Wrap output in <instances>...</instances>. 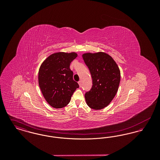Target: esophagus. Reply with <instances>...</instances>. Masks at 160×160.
<instances>
[{"mask_svg":"<svg viewBox=\"0 0 160 160\" xmlns=\"http://www.w3.org/2000/svg\"><path fill=\"white\" fill-rule=\"evenodd\" d=\"M78 83L79 84V86H80V87L82 86V81H79V82H78Z\"/></svg>","mask_w":160,"mask_h":160,"instance_id":"34e87169","label":"esophagus"}]
</instances>
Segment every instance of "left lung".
<instances>
[{"label": "left lung", "instance_id": "8db88e82", "mask_svg": "<svg viewBox=\"0 0 160 160\" xmlns=\"http://www.w3.org/2000/svg\"><path fill=\"white\" fill-rule=\"evenodd\" d=\"M83 59L92 78L91 91L84 95L86 104L94 110L107 106L114 98L121 80V72L114 59L107 53H86Z\"/></svg>", "mask_w": 160, "mask_h": 160}]
</instances>
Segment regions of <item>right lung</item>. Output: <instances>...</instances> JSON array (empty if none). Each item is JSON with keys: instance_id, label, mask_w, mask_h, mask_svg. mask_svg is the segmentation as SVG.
<instances>
[{"instance_id": "add662e5", "label": "right lung", "mask_w": 160, "mask_h": 160, "mask_svg": "<svg viewBox=\"0 0 160 160\" xmlns=\"http://www.w3.org/2000/svg\"><path fill=\"white\" fill-rule=\"evenodd\" d=\"M77 56L76 52H56L47 58L40 66V89L48 104L54 108L67 106L73 93L79 88L69 68L71 62Z\"/></svg>"}]
</instances>
